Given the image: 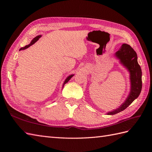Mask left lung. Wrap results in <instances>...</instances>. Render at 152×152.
<instances>
[{
    "label": "left lung",
    "mask_w": 152,
    "mask_h": 152,
    "mask_svg": "<svg viewBox=\"0 0 152 152\" xmlns=\"http://www.w3.org/2000/svg\"><path fill=\"white\" fill-rule=\"evenodd\" d=\"M121 64L125 66L130 73L131 91L124 103L119 108L112 112L107 113L108 115H114L123 111L127 108L140 94L142 88V72L137 63V54L129 45L123 44L121 49L115 54Z\"/></svg>",
    "instance_id": "8db88e82"
}]
</instances>
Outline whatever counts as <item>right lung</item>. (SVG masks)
Masks as SVG:
<instances>
[{"instance_id": "right-lung-1", "label": "right lung", "mask_w": 152, "mask_h": 152, "mask_svg": "<svg viewBox=\"0 0 152 152\" xmlns=\"http://www.w3.org/2000/svg\"><path fill=\"white\" fill-rule=\"evenodd\" d=\"M41 37V35H38V36H37V37H35L31 41V42H30V44H28V45H26V46H25V47H23V48H21L20 50H24V49H27L28 48H29L30 45H33L34 44H35L37 41ZM74 75L73 74H72V75H69L66 79V80H65V82H64V83H63V87H64V85H65L66 83H67V82L70 80V79Z\"/></svg>"}]
</instances>
